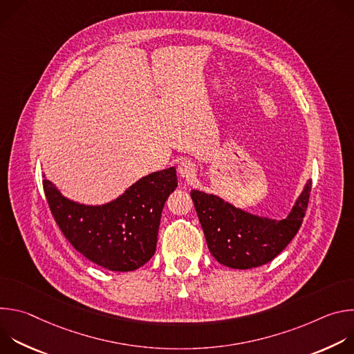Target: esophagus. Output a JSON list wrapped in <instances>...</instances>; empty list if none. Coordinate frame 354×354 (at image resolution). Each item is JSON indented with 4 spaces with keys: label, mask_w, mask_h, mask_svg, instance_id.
<instances>
[{
    "label": "esophagus",
    "mask_w": 354,
    "mask_h": 354,
    "mask_svg": "<svg viewBox=\"0 0 354 354\" xmlns=\"http://www.w3.org/2000/svg\"><path fill=\"white\" fill-rule=\"evenodd\" d=\"M178 171H179V175H180L182 178L189 179V178H192V176L194 175V172H196V167H194V164H193L192 161H189V160H183V161L179 164Z\"/></svg>",
    "instance_id": "34e87169"
}]
</instances>
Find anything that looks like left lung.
I'll list each match as a JSON object with an SVG mask.
<instances>
[{
  "instance_id": "1",
  "label": "left lung",
  "mask_w": 354,
  "mask_h": 354,
  "mask_svg": "<svg viewBox=\"0 0 354 354\" xmlns=\"http://www.w3.org/2000/svg\"><path fill=\"white\" fill-rule=\"evenodd\" d=\"M310 192L311 180L287 218L279 221L249 214L214 194L192 190L190 196L210 254L221 265L245 270L269 263L291 242L306 216Z\"/></svg>"
}]
</instances>
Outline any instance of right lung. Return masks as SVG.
I'll list each match as a JSON object with an SVG mask.
<instances>
[{
	"label": "right lung",
	"mask_w": 354,
	"mask_h": 354,
	"mask_svg": "<svg viewBox=\"0 0 354 354\" xmlns=\"http://www.w3.org/2000/svg\"><path fill=\"white\" fill-rule=\"evenodd\" d=\"M176 186V171L168 168L141 178L108 205L85 206L43 180L50 212L68 242L86 259L112 272L136 270L153 258L161 213Z\"/></svg>",
	"instance_id": "add662e5"
}]
</instances>
